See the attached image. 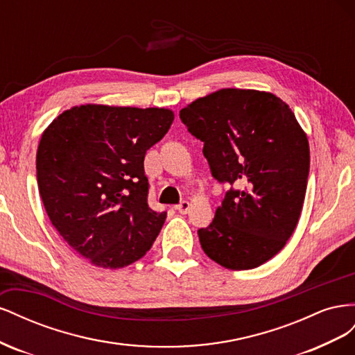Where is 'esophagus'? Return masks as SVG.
I'll list each match as a JSON object with an SVG mask.
<instances>
[{"instance_id":"34e87169","label":"esophagus","mask_w":355,"mask_h":355,"mask_svg":"<svg viewBox=\"0 0 355 355\" xmlns=\"http://www.w3.org/2000/svg\"><path fill=\"white\" fill-rule=\"evenodd\" d=\"M189 207H191V202L189 201H182L180 204H178V206L175 207L180 214H187L189 211Z\"/></svg>"}]
</instances>
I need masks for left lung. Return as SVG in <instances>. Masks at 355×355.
Returning <instances> with one entry per match:
<instances>
[{
  "instance_id": "obj_1",
  "label": "left lung",
  "mask_w": 355,
  "mask_h": 355,
  "mask_svg": "<svg viewBox=\"0 0 355 355\" xmlns=\"http://www.w3.org/2000/svg\"><path fill=\"white\" fill-rule=\"evenodd\" d=\"M179 116L204 142L211 176L234 187L198 230L204 253L234 271L270 261L292 237L306 192L309 145L295 114L272 93L222 89Z\"/></svg>"
}]
</instances>
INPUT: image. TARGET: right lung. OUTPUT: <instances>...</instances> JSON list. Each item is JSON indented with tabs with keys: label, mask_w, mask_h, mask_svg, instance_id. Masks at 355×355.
<instances>
[{
	"label": "right lung",
	"mask_w": 355,
	"mask_h": 355,
	"mask_svg": "<svg viewBox=\"0 0 355 355\" xmlns=\"http://www.w3.org/2000/svg\"><path fill=\"white\" fill-rule=\"evenodd\" d=\"M175 120L166 108L81 105L62 112L37 151L53 227L92 265L118 270L151 249L166 211L148 206L144 159Z\"/></svg>",
	"instance_id": "right-lung-1"
}]
</instances>
